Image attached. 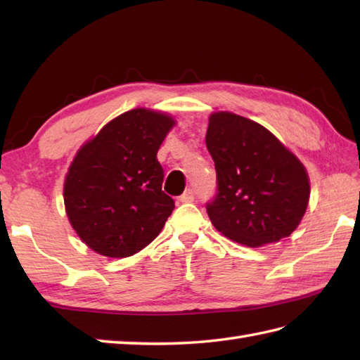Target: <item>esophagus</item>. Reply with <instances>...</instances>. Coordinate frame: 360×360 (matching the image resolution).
<instances>
[{
	"mask_svg": "<svg viewBox=\"0 0 360 360\" xmlns=\"http://www.w3.org/2000/svg\"><path fill=\"white\" fill-rule=\"evenodd\" d=\"M195 200V195H193V190L192 188H187L184 193L179 196V201L181 202H192Z\"/></svg>",
	"mask_w": 360,
	"mask_h": 360,
	"instance_id": "1",
	"label": "esophagus"
}]
</instances>
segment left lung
<instances>
[{
	"instance_id": "1",
	"label": "left lung",
	"mask_w": 360,
	"mask_h": 360,
	"mask_svg": "<svg viewBox=\"0 0 360 360\" xmlns=\"http://www.w3.org/2000/svg\"><path fill=\"white\" fill-rule=\"evenodd\" d=\"M205 145L217 170V195L205 207L218 232L258 248L295 231L308 207L309 178L269 129L238 114L213 112Z\"/></svg>"
}]
</instances>
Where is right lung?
<instances>
[{"label": "right lung", "mask_w": 360, "mask_h": 360, "mask_svg": "<svg viewBox=\"0 0 360 360\" xmlns=\"http://www.w3.org/2000/svg\"><path fill=\"white\" fill-rule=\"evenodd\" d=\"M174 125L162 112L136 108L106 124L77 151L63 188L70 223L97 254L131 257L156 238L174 201L162 192L156 158Z\"/></svg>", "instance_id": "1"}]
</instances>
